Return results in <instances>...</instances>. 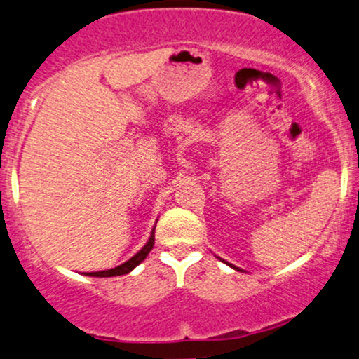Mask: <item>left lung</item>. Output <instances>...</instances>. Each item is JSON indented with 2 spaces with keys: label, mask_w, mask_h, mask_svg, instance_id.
Wrapping results in <instances>:
<instances>
[{
  "label": "left lung",
  "mask_w": 359,
  "mask_h": 359,
  "mask_svg": "<svg viewBox=\"0 0 359 359\" xmlns=\"http://www.w3.org/2000/svg\"><path fill=\"white\" fill-rule=\"evenodd\" d=\"M229 265H230V267H233L235 271H240V269H238V267H235V265H231V264H229Z\"/></svg>",
  "instance_id": "1"
}]
</instances>
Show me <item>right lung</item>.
Here are the masks:
<instances>
[{"label": "right lung", "mask_w": 359, "mask_h": 359, "mask_svg": "<svg viewBox=\"0 0 359 359\" xmlns=\"http://www.w3.org/2000/svg\"><path fill=\"white\" fill-rule=\"evenodd\" d=\"M153 245H154V230L151 231V237H149V240H147L146 245L142 247L136 255L130 257L128 262H124V264L119 265V267H116V269H109V271L87 272L86 276H90V277H116V276H124V273H129L134 267H137V265L146 259L147 254H149V252L153 250Z\"/></svg>", "instance_id": "right-lung-1"}]
</instances>
